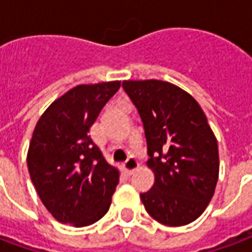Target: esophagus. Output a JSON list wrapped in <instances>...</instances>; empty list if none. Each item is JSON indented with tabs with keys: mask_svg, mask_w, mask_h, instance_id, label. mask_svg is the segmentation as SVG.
<instances>
[{
	"mask_svg": "<svg viewBox=\"0 0 252 252\" xmlns=\"http://www.w3.org/2000/svg\"><path fill=\"white\" fill-rule=\"evenodd\" d=\"M139 167V163H137V160L135 158H128L126 159V162L124 164H123V169H124V171H126V174L131 175L135 170Z\"/></svg>",
	"mask_w": 252,
	"mask_h": 252,
	"instance_id": "34e87169",
	"label": "esophagus"
}]
</instances>
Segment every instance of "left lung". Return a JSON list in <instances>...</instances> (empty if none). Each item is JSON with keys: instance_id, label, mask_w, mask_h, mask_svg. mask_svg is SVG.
Segmentation results:
<instances>
[{"instance_id": "left-lung-1", "label": "left lung", "mask_w": 252, "mask_h": 252, "mask_svg": "<svg viewBox=\"0 0 252 252\" xmlns=\"http://www.w3.org/2000/svg\"><path fill=\"white\" fill-rule=\"evenodd\" d=\"M140 115L155 182L140 198L148 215L181 227L202 215L219 180V147L204 110L173 83L124 81Z\"/></svg>"}]
</instances>
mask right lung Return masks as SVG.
I'll return each instance as SVG.
<instances>
[{
    "label": "right lung",
    "mask_w": 252,
    "mask_h": 252,
    "mask_svg": "<svg viewBox=\"0 0 252 252\" xmlns=\"http://www.w3.org/2000/svg\"><path fill=\"white\" fill-rule=\"evenodd\" d=\"M120 81L78 85L41 115L28 148L31 180L47 211L63 224L86 227L109 211L119 170L89 136Z\"/></svg>",
    "instance_id": "obj_1"
}]
</instances>
